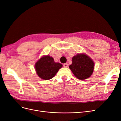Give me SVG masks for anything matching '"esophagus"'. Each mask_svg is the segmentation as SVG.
Instances as JSON below:
<instances>
[{
    "label": "esophagus",
    "instance_id": "esophagus-1",
    "mask_svg": "<svg viewBox=\"0 0 121 121\" xmlns=\"http://www.w3.org/2000/svg\"><path fill=\"white\" fill-rule=\"evenodd\" d=\"M63 66H64L65 68H67L68 66V64L65 63V64H64L63 65Z\"/></svg>",
    "mask_w": 121,
    "mask_h": 121
}]
</instances>
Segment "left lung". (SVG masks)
Instances as JSON below:
<instances>
[{"mask_svg": "<svg viewBox=\"0 0 121 121\" xmlns=\"http://www.w3.org/2000/svg\"><path fill=\"white\" fill-rule=\"evenodd\" d=\"M69 68L76 78L84 80L92 74L94 63L86 54L78 53L73 57L72 64L69 65Z\"/></svg>", "mask_w": 121, "mask_h": 121, "instance_id": "1", "label": "left lung"}]
</instances>
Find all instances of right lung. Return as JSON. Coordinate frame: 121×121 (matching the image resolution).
Masks as SVG:
<instances>
[{"label":"right lung","instance_id":"add662e5","mask_svg":"<svg viewBox=\"0 0 121 121\" xmlns=\"http://www.w3.org/2000/svg\"><path fill=\"white\" fill-rule=\"evenodd\" d=\"M63 65L55 63L53 57L49 56H43L36 62L35 68L36 73L43 80H49L56 75Z\"/></svg>","mask_w":121,"mask_h":121}]
</instances>
